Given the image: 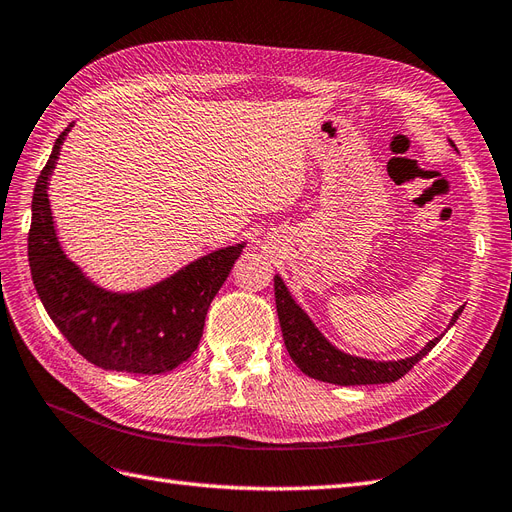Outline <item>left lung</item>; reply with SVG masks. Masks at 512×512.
Masks as SVG:
<instances>
[{"label": "left lung", "instance_id": "1", "mask_svg": "<svg viewBox=\"0 0 512 512\" xmlns=\"http://www.w3.org/2000/svg\"><path fill=\"white\" fill-rule=\"evenodd\" d=\"M274 298H276V313H279L281 330H283V341L287 352L298 364V369L319 382L328 384H339V386H367V384H390L397 382L410 371L418 360L425 358L431 349L437 345L444 334L429 341L425 347L420 349L418 354L403 358V360H388V362H377L367 360L358 356H349L341 349L334 347L324 334H321L311 317L306 315L296 300L291 298L289 289L285 287L281 276H274ZM463 311H455L450 319V326H455Z\"/></svg>", "mask_w": 512, "mask_h": 512}]
</instances>
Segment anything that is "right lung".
<instances>
[{
  "instance_id": "right-lung-1",
  "label": "right lung",
  "mask_w": 512,
  "mask_h": 512,
  "mask_svg": "<svg viewBox=\"0 0 512 512\" xmlns=\"http://www.w3.org/2000/svg\"><path fill=\"white\" fill-rule=\"evenodd\" d=\"M70 126L55 139L34 188L27 257L38 296L53 324L87 362L107 371L141 375L173 371L197 349L210 302L242 255L244 242L218 248L133 294H115L94 285L64 255L47 195Z\"/></svg>"
}]
</instances>
